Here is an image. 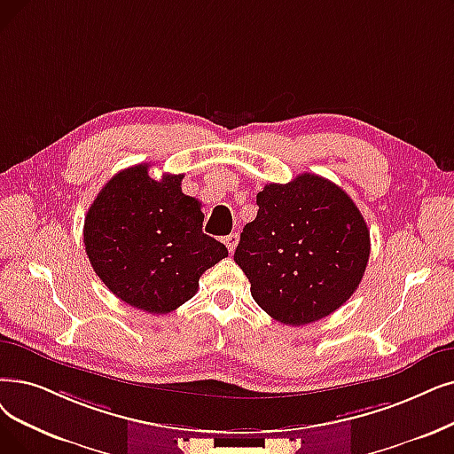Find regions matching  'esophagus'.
<instances>
[{
  "label": "esophagus",
  "mask_w": 454,
  "mask_h": 454,
  "mask_svg": "<svg viewBox=\"0 0 454 454\" xmlns=\"http://www.w3.org/2000/svg\"><path fill=\"white\" fill-rule=\"evenodd\" d=\"M238 243H239V235H238V233H230V235H226V238H224V245H226V248H228L230 252L235 250V247H238Z\"/></svg>",
  "instance_id": "esophagus-1"
}]
</instances>
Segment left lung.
Returning <instances> with one entry per match:
<instances>
[{"mask_svg":"<svg viewBox=\"0 0 454 454\" xmlns=\"http://www.w3.org/2000/svg\"><path fill=\"white\" fill-rule=\"evenodd\" d=\"M243 228L233 260L252 299L289 326L315 323L358 289L369 262V230L350 196L315 174L269 184Z\"/></svg>","mask_w":454,"mask_h":454,"instance_id":"obj_1","label":"left lung"}]
</instances>
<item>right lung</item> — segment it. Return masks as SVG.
<instances>
[{"label":"right lung","mask_w":454,"mask_h":454,"mask_svg":"<svg viewBox=\"0 0 454 454\" xmlns=\"http://www.w3.org/2000/svg\"><path fill=\"white\" fill-rule=\"evenodd\" d=\"M184 174L150 178L148 165L124 168L98 192L83 243L94 272L126 304L153 315L180 308L200 276L228 255L202 231L200 202L182 192Z\"/></svg>","instance_id":"right-lung-1"}]
</instances>
